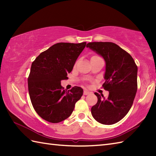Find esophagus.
Wrapping results in <instances>:
<instances>
[{
	"mask_svg": "<svg viewBox=\"0 0 156 156\" xmlns=\"http://www.w3.org/2000/svg\"><path fill=\"white\" fill-rule=\"evenodd\" d=\"M90 94V92H89V91L87 90H84V95H88V94Z\"/></svg>",
	"mask_w": 156,
	"mask_h": 156,
	"instance_id": "obj_1",
	"label": "esophagus"
}]
</instances>
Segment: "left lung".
Returning a JSON list of instances; mask_svg holds the SVG:
<instances>
[{
	"label": "left lung",
	"instance_id": "8db88e82",
	"mask_svg": "<svg viewBox=\"0 0 156 156\" xmlns=\"http://www.w3.org/2000/svg\"><path fill=\"white\" fill-rule=\"evenodd\" d=\"M105 61V82L108 98L95 92L97 103L91 108L92 117L104 125L121 121L132 107L137 90V66L131 55L112 42H90L87 45Z\"/></svg>",
	"mask_w": 156,
	"mask_h": 156
}]
</instances>
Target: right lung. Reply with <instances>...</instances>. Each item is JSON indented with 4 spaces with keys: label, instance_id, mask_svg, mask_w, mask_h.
Returning <instances> with one entry per match:
<instances>
[{
    "label": "right lung",
    "instance_id": "1",
    "mask_svg": "<svg viewBox=\"0 0 156 156\" xmlns=\"http://www.w3.org/2000/svg\"><path fill=\"white\" fill-rule=\"evenodd\" d=\"M86 44L58 43L32 63L28 78L29 97L35 111L44 120L57 123L68 118L83 94V89L78 87L64 90L61 81L68 78Z\"/></svg>",
    "mask_w": 156,
    "mask_h": 156
}]
</instances>
